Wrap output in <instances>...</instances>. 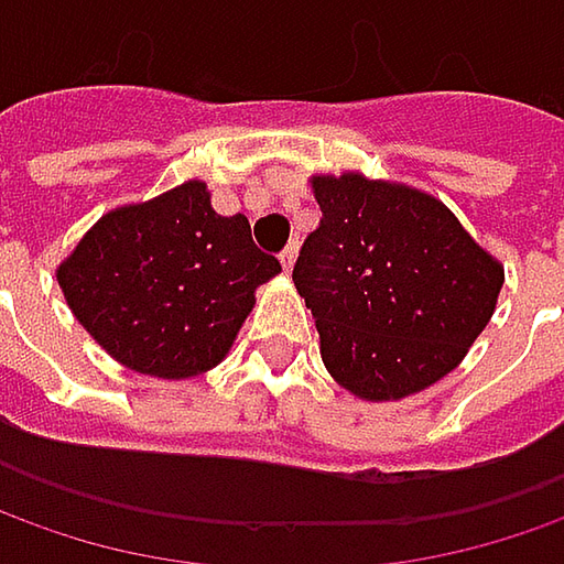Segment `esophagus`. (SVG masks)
<instances>
[{
    "label": "esophagus",
    "instance_id": "obj_1",
    "mask_svg": "<svg viewBox=\"0 0 564 564\" xmlns=\"http://www.w3.org/2000/svg\"><path fill=\"white\" fill-rule=\"evenodd\" d=\"M296 252H300V249H296V242H293V246H286V249H283V256H281V268H283V274H290V271H293V261H296Z\"/></svg>",
    "mask_w": 564,
    "mask_h": 564
}]
</instances>
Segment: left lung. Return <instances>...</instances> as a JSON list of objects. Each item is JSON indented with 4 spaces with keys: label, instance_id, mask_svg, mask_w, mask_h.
<instances>
[{
    "label": "left lung",
    "instance_id": "8db88e82",
    "mask_svg": "<svg viewBox=\"0 0 564 564\" xmlns=\"http://www.w3.org/2000/svg\"><path fill=\"white\" fill-rule=\"evenodd\" d=\"M322 224L293 283L322 362L359 401H401L442 381L489 325L505 268L435 195L362 173H315Z\"/></svg>",
    "mask_w": 564,
    "mask_h": 564
}]
</instances>
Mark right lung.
Segmentation results:
<instances>
[{
    "label": "right lung",
    "mask_w": 564,
    "mask_h": 564,
    "mask_svg": "<svg viewBox=\"0 0 564 564\" xmlns=\"http://www.w3.org/2000/svg\"><path fill=\"white\" fill-rule=\"evenodd\" d=\"M278 274L249 220L220 217L202 180L112 208L56 268L87 334L116 362L170 381L202 376L230 354L256 290Z\"/></svg>",
    "instance_id": "1"
}]
</instances>
